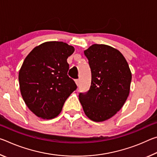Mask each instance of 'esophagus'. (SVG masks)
<instances>
[{
  "mask_svg": "<svg viewBox=\"0 0 157 157\" xmlns=\"http://www.w3.org/2000/svg\"><path fill=\"white\" fill-rule=\"evenodd\" d=\"M75 83H76V85L77 86H79V79H76L75 80Z\"/></svg>",
  "mask_w": 157,
  "mask_h": 157,
  "instance_id": "34e87169",
  "label": "esophagus"
}]
</instances>
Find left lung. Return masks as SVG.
<instances>
[{
    "label": "left lung",
    "mask_w": 157,
    "mask_h": 157,
    "mask_svg": "<svg viewBox=\"0 0 157 157\" xmlns=\"http://www.w3.org/2000/svg\"><path fill=\"white\" fill-rule=\"evenodd\" d=\"M91 71L86 94H79L84 112L94 122H103L121 110L129 96L132 73L123 54L105 44H94L84 51Z\"/></svg>",
    "instance_id": "8db88e82"
}]
</instances>
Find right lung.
<instances>
[{
    "label": "right lung",
    "instance_id": "1",
    "mask_svg": "<svg viewBox=\"0 0 157 157\" xmlns=\"http://www.w3.org/2000/svg\"><path fill=\"white\" fill-rule=\"evenodd\" d=\"M75 48L62 41H47L34 48L18 73L21 95L32 112L52 119L62 111L66 99L77 89L67 75V59Z\"/></svg>",
    "mask_w": 157,
    "mask_h": 157
}]
</instances>
